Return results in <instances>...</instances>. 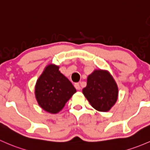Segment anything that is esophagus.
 I'll list each match as a JSON object with an SVG mask.
<instances>
[{"label": "esophagus", "instance_id": "obj_1", "mask_svg": "<svg viewBox=\"0 0 150 150\" xmlns=\"http://www.w3.org/2000/svg\"><path fill=\"white\" fill-rule=\"evenodd\" d=\"M74 86H75V88H76L77 90H80V83H75V85H74Z\"/></svg>", "mask_w": 150, "mask_h": 150}]
</instances>
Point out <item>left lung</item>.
<instances>
[{"mask_svg": "<svg viewBox=\"0 0 150 150\" xmlns=\"http://www.w3.org/2000/svg\"><path fill=\"white\" fill-rule=\"evenodd\" d=\"M83 93L93 108L106 112L117 101L119 88L108 71L99 69L88 75L87 86L83 89Z\"/></svg>", "mask_w": 150, "mask_h": 150, "instance_id": "left-lung-1", "label": "left lung"}]
</instances>
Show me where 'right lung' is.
<instances>
[{"instance_id": "1", "label": "right lung", "mask_w": 150, "mask_h": 150, "mask_svg": "<svg viewBox=\"0 0 150 150\" xmlns=\"http://www.w3.org/2000/svg\"><path fill=\"white\" fill-rule=\"evenodd\" d=\"M59 66H46L35 85V97L39 106L47 112L57 113L64 108L76 89L59 70Z\"/></svg>"}]
</instances>
